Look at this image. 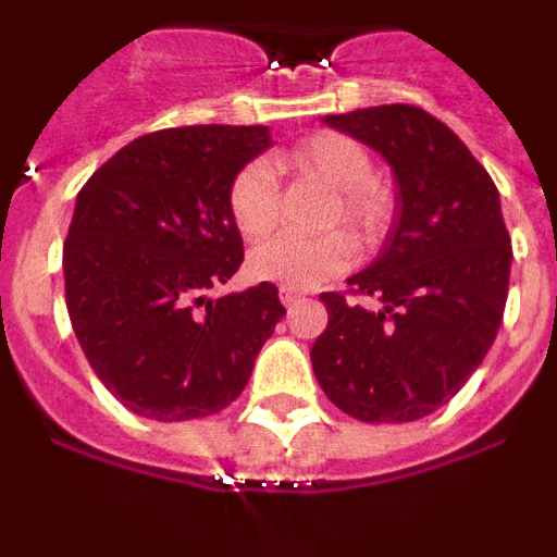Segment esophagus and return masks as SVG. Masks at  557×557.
<instances>
[{
    "instance_id": "esophagus-1",
    "label": "esophagus",
    "mask_w": 557,
    "mask_h": 557,
    "mask_svg": "<svg viewBox=\"0 0 557 557\" xmlns=\"http://www.w3.org/2000/svg\"><path fill=\"white\" fill-rule=\"evenodd\" d=\"M278 298H282L284 307H293V304L301 301V293L298 289H289V287H282L278 289Z\"/></svg>"
}]
</instances>
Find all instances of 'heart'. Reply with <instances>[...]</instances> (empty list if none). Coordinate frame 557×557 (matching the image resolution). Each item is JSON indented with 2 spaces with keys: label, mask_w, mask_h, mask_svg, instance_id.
Segmentation results:
<instances>
[{
  "label": "heart",
  "mask_w": 557,
  "mask_h": 557,
  "mask_svg": "<svg viewBox=\"0 0 557 557\" xmlns=\"http://www.w3.org/2000/svg\"><path fill=\"white\" fill-rule=\"evenodd\" d=\"M278 164L301 178L318 181L332 191L323 225H343L362 243L385 234L393 214V200L373 181L371 152L362 141L337 131H321L289 147ZM231 218L245 236H264L278 223V181L264 161L243 166L228 191ZM351 264V243L343 234L275 236L250 253L248 268L259 282L282 284L289 289L323 287Z\"/></svg>",
  "instance_id": "heart-1"
}]
</instances>
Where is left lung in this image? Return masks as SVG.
Masks as SVG:
<instances>
[{
	"mask_svg": "<svg viewBox=\"0 0 557 557\" xmlns=\"http://www.w3.org/2000/svg\"><path fill=\"white\" fill-rule=\"evenodd\" d=\"M323 122L373 147L396 175V218L376 262L321 293L329 326L312 371L332 405L366 424H405L444 407L480 368L508 301L510 234L485 166L432 113L376 106Z\"/></svg>",
	"mask_w": 557,
	"mask_h": 557,
	"instance_id": "obj_1",
	"label": "left lung"
}]
</instances>
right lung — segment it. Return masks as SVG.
Returning a JSON list of instances; mask_svg holds the SVG:
<instances>
[{"mask_svg":"<svg viewBox=\"0 0 557 557\" xmlns=\"http://www.w3.org/2000/svg\"><path fill=\"white\" fill-rule=\"evenodd\" d=\"M270 147L264 125H189L122 147L77 191L63 243L69 321L88 366L136 416L225 410L284 318L275 284L206 298L239 270L236 172Z\"/></svg>","mask_w":557,"mask_h":557,"instance_id":"1","label":"right lung"}]
</instances>
